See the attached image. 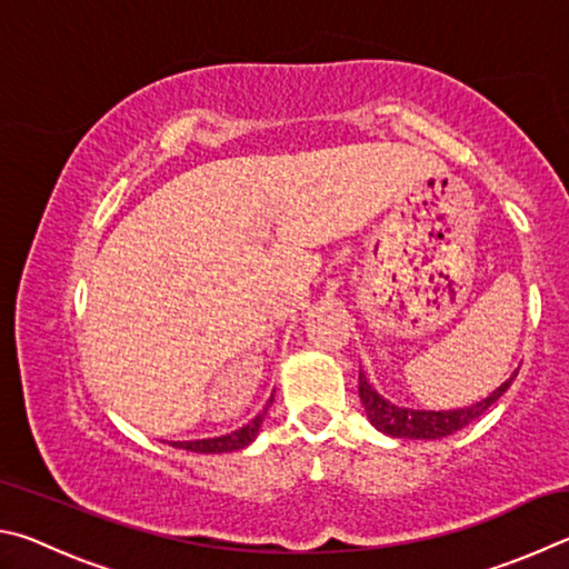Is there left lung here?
<instances>
[{"instance_id": "obj_1", "label": "left lung", "mask_w": 569, "mask_h": 569, "mask_svg": "<svg viewBox=\"0 0 569 569\" xmlns=\"http://www.w3.org/2000/svg\"><path fill=\"white\" fill-rule=\"evenodd\" d=\"M515 377L517 372L502 387H497L490 397H485L482 402H477L472 407L447 410V412H422V410H402V407L382 400L360 370V400L365 405L367 417H370V422L380 432L392 435V437H407V440H440V437L455 435L457 430H462V427L475 422L487 407H492L497 400H500V397L507 392V387L512 385Z\"/></svg>"}]
</instances>
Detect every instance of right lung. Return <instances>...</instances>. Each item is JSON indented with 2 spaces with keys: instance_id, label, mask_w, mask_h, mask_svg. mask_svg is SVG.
<instances>
[{
  "instance_id": "add662e5",
  "label": "right lung",
  "mask_w": 569,
  "mask_h": 569,
  "mask_svg": "<svg viewBox=\"0 0 569 569\" xmlns=\"http://www.w3.org/2000/svg\"><path fill=\"white\" fill-rule=\"evenodd\" d=\"M272 402V400H269ZM267 402V407H269ZM267 407L262 412H259L252 422L239 427L232 435H224V437H214V440H194V442H172L174 447H182V450L189 452H199V455H219V452H234V450H242L249 442L254 440L257 432H259V425H262L264 415H267Z\"/></svg>"
}]
</instances>
